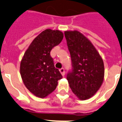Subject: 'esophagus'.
Returning <instances> with one entry per match:
<instances>
[{"mask_svg": "<svg viewBox=\"0 0 122 122\" xmlns=\"http://www.w3.org/2000/svg\"><path fill=\"white\" fill-rule=\"evenodd\" d=\"M60 73L62 74V75L63 76L65 75V69H64V68H61L60 69Z\"/></svg>", "mask_w": 122, "mask_h": 122, "instance_id": "1", "label": "esophagus"}]
</instances>
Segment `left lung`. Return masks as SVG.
Wrapping results in <instances>:
<instances>
[{
	"label": "left lung",
	"mask_w": 122,
	"mask_h": 122,
	"mask_svg": "<svg viewBox=\"0 0 122 122\" xmlns=\"http://www.w3.org/2000/svg\"><path fill=\"white\" fill-rule=\"evenodd\" d=\"M64 34L72 63V70L68 72L67 80L78 99H90L103 82V60L92 42L81 33L66 31Z\"/></svg>",
	"instance_id": "left-lung-1"
}]
</instances>
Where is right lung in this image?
Listing matches in <instances>:
<instances>
[{"label": "right lung", "instance_id": "add662e5", "mask_svg": "<svg viewBox=\"0 0 122 122\" xmlns=\"http://www.w3.org/2000/svg\"><path fill=\"white\" fill-rule=\"evenodd\" d=\"M64 34L60 30L46 29L33 40L25 51L20 64L23 83L34 95L44 98L54 91L58 80L62 78L55 67L50 52L60 44Z\"/></svg>", "mask_w": 122, "mask_h": 122}]
</instances>
